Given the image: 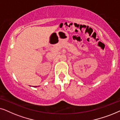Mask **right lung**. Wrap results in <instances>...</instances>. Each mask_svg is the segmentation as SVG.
Segmentation results:
<instances>
[{
	"label": "right lung",
	"instance_id": "add662e5",
	"mask_svg": "<svg viewBox=\"0 0 120 120\" xmlns=\"http://www.w3.org/2000/svg\"><path fill=\"white\" fill-rule=\"evenodd\" d=\"M36 87H37V86H36Z\"/></svg>",
	"mask_w": 120,
	"mask_h": 120
}]
</instances>
